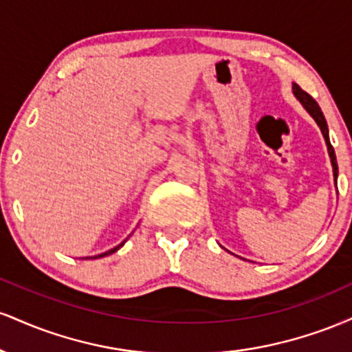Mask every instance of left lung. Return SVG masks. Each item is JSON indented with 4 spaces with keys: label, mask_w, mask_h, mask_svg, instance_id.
Here are the masks:
<instances>
[{
    "label": "left lung",
    "mask_w": 352,
    "mask_h": 352,
    "mask_svg": "<svg viewBox=\"0 0 352 352\" xmlns=\"http://www.w3.org/2000/svg\"><path fill=\"white\" fill-rule=\"evenodd\" d=\"M293 94L296 96V99L300 100L302 104V107L306 109V111L309 112V116L313 117L314 120H316V124L319 125V129H321L322 132V137H324L326 140V145H328V152H329V157H331V164H333V175H334V180H338V162H336V153H334V148L333 145L329 142V131H328V124H326V119L324 116H322L321 109H319L318 102L314 100L311 96L308 94L306 91H302V89L298 86V84H293Z\"/></svg>",
    "instance_id": "obj_1"
}]
</instances>
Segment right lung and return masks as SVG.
Instances as JSON below:
<instances>
[{
  "label": "right lung",
  "mask_w": 352,
  "mask_h": 352,
  "mask_svg": "<svg viewBox=\"0 0 352 352\" xmlns=\"http://www.w3.org/2000/svg\"><path fill=\"white\" fill-rule=\"evenodd\" d=\"M125 243V240L122 241V243H120V245H117L116 246V248H112V250H109V252H106V253H100V254H98V256H94V258H102V256H107V254H111V253H114V252H117V250H119L120 248V246H122Z\"/></svg>",
  "instance_id": "right-lung-1"
}]
</instances>
